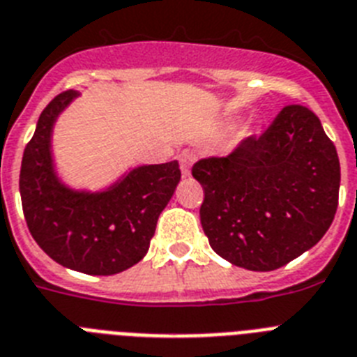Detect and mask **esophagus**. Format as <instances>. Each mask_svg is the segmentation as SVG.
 I'll return each instance as SVG.
<instances>
[{
  "label": "esophagus",
  "instance_id": "obj_1",
  "mask_svg": "<svg viewBox=\"0 0 357 357\" xmlns=\"http://www.w3.org/2000/svg\"><path fill=\"white\" fill-rule=\"evenodd\" d=\"M194 161H196V154H192V152H183V154L179 155V167H181V174H183L185 178L190 176V169H192Z\"/></svg>",
  "mask_w": 357,
  "mask_h": 357
}]
</instances>
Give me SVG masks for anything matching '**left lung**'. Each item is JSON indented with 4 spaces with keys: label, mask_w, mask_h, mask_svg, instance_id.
Masks as SVG:
<instances>
[{
    "label": "left lung",
    "mask_w": 357,
    "mask_h": 357,
    "mask_svg": "<svg viewBox=\"0 0 357 357\" xmlns=\"http://www.w3.org/2000/svg\"><path fill=\"white\" fill-rule=\"evenodd\" d=\"M208 243L229 263L268 272L310 250L331 227L340 158L312 110L289 105L261 137L194 165Z\"/></svg>",
    "instance_id": "8db88e82"
}]
</instances>
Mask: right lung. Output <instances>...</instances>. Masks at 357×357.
Returning a JSON list of instances; mask_svg holds the SVG:
<instances>
[{
  "label": "right lung",
  "instance_id": "right-lung-1",
  "mask_svg": "<svg viewBox=\"0 0 357 357\" xmlns=\"http://www.w3.org/2000/svg\"><path fill=\"white\" fill-rule=\"evenodd\" d=\"M79 98L56 96L23 152L20 194L32 238L70 271L112 275L145 257L158 218L178 187V161L130 167L103 188H76L59 176L52 151L59 116Z\"/></svg>",
  "mask_w": 357,
  "mask_h": 357
}]
</instances>
